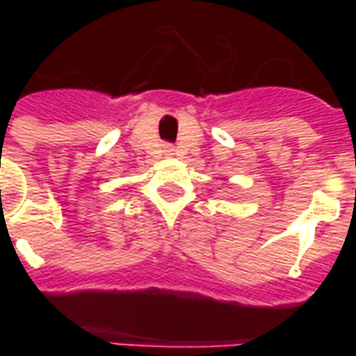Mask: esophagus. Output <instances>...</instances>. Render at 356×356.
Masks as SVG:
<instances>
[{
  "label": "esophagus",
  "mask_w": 356,
  "mask_h": 356,
  "mask_svg": "<svg viewBox=\"0 0 356 356\" xmlns=\"http://www.w3.org/2000/svg\"><path fill=\"white\" fill-rule=\"evenodd\" d=\"M168 152H170V150H168Z\"/></svg>",
  "instance_id": "esophagus-1"
}]
</instances>
